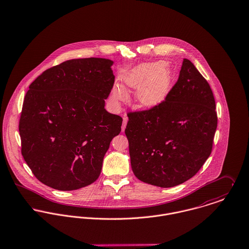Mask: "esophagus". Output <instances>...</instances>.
I'll return each mask as SVG.
<instances>
[{
	"label": "esophagus",
	"mask_w": 249,
	"mask_h": 249,
	"mask_svg": "<svg viewBox=\"0 0 249 249\" xmlns=\"http://www.w3.org/2000/svg\"><path fill=\"white\" fill-rule=\"evenodd\" d=\"M127 121H128V117L124 116V117H123V123H122V126H121V130H122V132H124V130H125V128H126Z\"/></svg>",
	"instance_id": "34e87169"
}]
</instances>
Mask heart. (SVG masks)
<instances>
[{
	"instance_id": "obj_1",
	"label": "heart",
	"mask_w": 249,
	"mask_h": 249,
	"mask_svg": "<svg viewBox=\"0 0 249 249\" xmlns=\"http://www.w3.org/2000/svg\"><path fill=\"white\" fill-rule=\"evenodd\" d=\"M126 87L138 88L136 100L143 108H154L164 101L171 89L172 77L169 69L162 62L144 63L134 69L124 77ZM127 93L123 87L114 86L111 97L115 101L126 99Z\"/></svg>"
}]
</instances>
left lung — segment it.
Here are the masks:
<instances>
[{
    "label": "left lung",
    "mask_w": 249,
    "mask_h": 249,
    "mask_svg": "<svg viewBox=\"0 0 249 249\" xmlns=\"http://www.w3.org/2000/svg\"><path fill=\"white\" fill-rule=\"evenodd\" d=\"M127 115L131 166L143 182L163 188L181 184L212 152L218 125L214 94L188 59L162 103Z\"/></svg>",
    "instance_id": "left-lung-1"
}]
</instances>
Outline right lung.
<instances>
[{"label":"right lung","mask_w":249,"mask_h":249,"mask_svg":"<svg viewBox=\"0 0 249 249\" xmlns=\"http://www.w3.org/2000/svg\"><path fill=\"white\" fill-rule=\"evenodd\" d=\"M112 61L82 58L42 72L26 93L19 121L21 152L35 178L56 190L94 182L122 117L105 110L114 84Z\"/></svg>","instance_id":"add662e5"}]
</instances>
